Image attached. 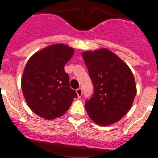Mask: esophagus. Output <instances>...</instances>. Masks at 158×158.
<instances>
[{"instance_id": "34e87169", "label": "esophagus", "mask_w": 158, "mask_h": 158, "mask_svg": "<svg viewBox=\"0 0 158 158\" xmlns=\"http://www.w3.org/2000/svg\"><path fill=\"white\" fill-rule=\"evenodd\" d=\"M76 94H77L78 97H79V98H80L82 94V89H81V88H78V89H76Z\"/></svg>"}]
</instances>
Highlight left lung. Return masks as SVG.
<instances>
[{
    "instance_id": "1",
    "label": "left lung",
    "mask_w": 158,
    "mask_h": 158,
    "mask_svg": "<svg viewBox=\"0 0 158 158\" xmlns=\"http://www.w3.org/2000/svg\"><path fill=\"white\" fill-rule=\"evenodd\" d=\"M94 86V94L85 104L94 123L106 126L119 120L131 109L136 95L132 72L107 49L82 52Z\"/></svg>"
}]
</instances>
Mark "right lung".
Here are the masks:
<instances>
[{
  "label": "right lung",
  "mask_w": 158,
  "mask_h": 158,
  "mask_svg": "<svg viewBox=\"0 0 158 158\" xmlns=\"http://www.w3.org/2000/svg\"><path fill=\"white\" fill-rule=\"evenodd\" d=\"M73 53L74 49L64 44L49 45L31 56L24 69L21 87L25 100L45 120L63 116L77 98L64 71Z\"/></svg>",
  "instance_id": "obj_1"
}]
</instances>
